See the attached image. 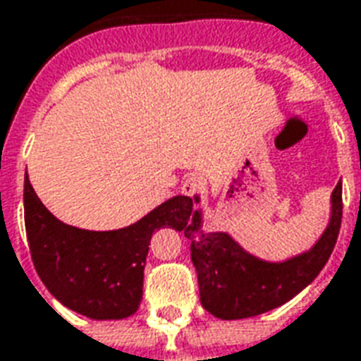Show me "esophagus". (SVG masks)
<instances>
[{
  "instance_id": "1",
  "label": "esophagus",
  "mask_w": 361,
  "mask_h": 361,
  "mask_svg": "<svg viewBox=\"0 0 361 361\" xmlns=\"http://www.w3.org/2000/svg\"><path fill=\"white\" fill-rule=\"evenodd\" d=\"M204 180L203 178H199V176H189L183 180L181 183V193L188 197H195V195H201L204 191Z\"/></svg>"
}]
</instances>
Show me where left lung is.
<instances>
[{
    "mask_svg": "<svg viewBox=\"0 0 361 361\" xmlns=\"http://www.w3.org/2000/svg\"><path fill=\"white\" fill-rule=\"evenodd\" d=\"M199 201V199H195ZM331 222L307 253L282 263H267L243 251L226 232H203L201 212L183 234L199 279L201 303L214 317L245 319L279 307L311 284L334 250L342 222V183L333 191Z\"/></svg>",
    "mask_w": 361,
    "mask_h": 361,
    "instance_id": "obj_1",
    "label": "left lung"
}]
</instances>
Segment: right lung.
I'll return each instance as SVG.
<instances>
[{
    "label": "right lung",
    "instance_id": "add662e5",
    "mask_svg": "<svg viewBox=\"0 0 361 361\" xmlns=\"http://www.w3.org/2000/svg\"><path fill=\"white\" fill-rule=\"evenodd\" d=\"M191 219L193 199L176 195L131 226L81 230L56 219L25 180V228L36 272L56 300L90 319L133 315L154 230H183Z\"/></svg>",
    "mask_w": 361,
    "mask_h": 361
}]
</instances>
